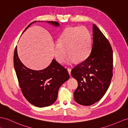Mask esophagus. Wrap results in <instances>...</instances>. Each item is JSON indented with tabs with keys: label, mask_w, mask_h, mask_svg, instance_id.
<instances>
[{
	"label": "esophagus",
	"mask_w": 128,
	"mask_h": 128,
	"mask_svg": "<svg viewBox=\"0 0 128 128\" xmlns=\"http://www.w3.org/2000/svg\"><path fill=\"white\" fill-rule=\"evenodd\" d=\"M67 70H68V73L70 74V72H71V68H68V69H67Z\"/></svg>",
	"instance_id": "1"
}]
</instances>
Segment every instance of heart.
<instances>
[{"label": "heart", "instance_id": "1", "mask_svg": "<svg viewBox=\"0 0 128 128\" xmlns=\"http://www.w3.org/2000/svg\"><path fill=\"white\" fill-rule=\"evenodd\" d=\"M91 37L88 30L84 26H68L62 32L58 42L55 44L54 55L59 63H62L70 55L67 64L76 61H85L91 52ZM68 52H67V50Z\"/></svg>", "mask_w": 128, "mask_h": 128}]
</instances>
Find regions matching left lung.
Returning a JSON list of instances; mask_svg holds the SVG:
<instances>
[{
	"instance_id": "left-lung-1",
	"label": "left lung",
	"mask_w": 128,
	"mask_h": 128,
	"mask_svg": "<svg viewBox=\"0 0 128 128\" xmlns=\"http://www.w3.org/2000/svg\"><path fill=\"white\" fill-rule=\"evenodd\" d=\"M113 52L101 31L93 25L91 53L85 61L73 68L71 75L78 86L74 92V100L89 106L100 100L110 85L113 76Z\"/></svg>"
}]
</instances>
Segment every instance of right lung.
Wrapping results in <instances>:
<instances>
[{
	"label": "right lung",
	"mask_w": 128,
	"mask_h": 128,
	"mask_svg": "<svg viewBox=\"0 0 128 128\" xmlns=\"http://www.w3.org/2000/svg\"><path fill=\"white\" fill-rule=\"evenodd\" d=\"M35 22L31 23L26 29ZM47 22L59 26L57 22ZM14 63L23 96L30 104L38 108L46 107L53 104L57 99L60 87L70 78L67 70L55 59L44 70H34L27 68L18 58L17 46L14 52Z\"/></svg>",
	"instance_id": "obj_1"
}]
</instances>
